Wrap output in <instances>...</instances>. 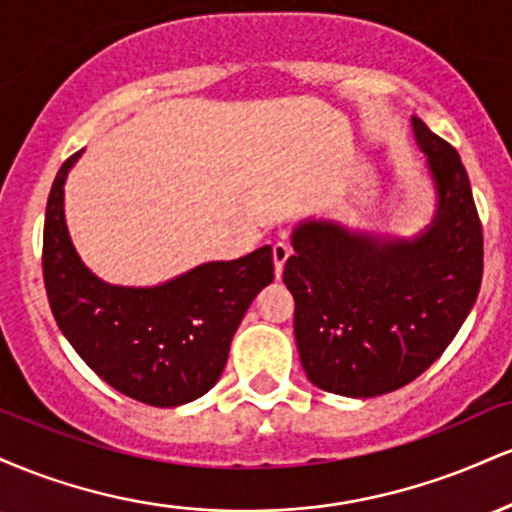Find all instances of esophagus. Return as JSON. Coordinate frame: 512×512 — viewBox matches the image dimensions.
Returning a JSON list of instances; mask_svg holds the SVG:
<instances>
[{
    "instance_id": "obj_1",
    "label": "esophagus",
    "mask_w": 512,
    "mask_h": 512,
    "mask_svg": "<svg viewBox=\"0 0 512 512\" xmlns=\"http://www.w3.org/2000/svg\"><path fill=\"white\" fill-rule=\"evenodd\" d=\"M272 255H274V269H276V276L281 274V269H284L286 260L291 257V245L289 243H274L272 245Z\"/></svg>"
}]
</instances>
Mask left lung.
<instances>
[{"label":"left lung","mask_w":512,"mask_h":512,"mask_svg":"<svg viewBox=\"0 0 512 512\" xmlns=\"http://www.w3.org/2000/svg\"><path fill=\"white\" fill-rule=\"evenodd\" d=\"M438 187L416 240H380L332 223L293 233L284 284L296 298L298 356L310 383L344 397L409 385L448 349L477 301L484 233L460 154L414 117Z\"/></svg>","instance_id":"obj_1"}]
</instances>
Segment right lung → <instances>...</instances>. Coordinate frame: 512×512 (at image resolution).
Segmentation results:
<instances>
[{
  "label": "right lung",
  "instance_id": "right-lung-1",
  "mask_svg": "<svg viewBox=\"0 0 512 512\" xmlns=\"http://www.w3.org/2000/svg\"><path fill=\"white\" fill-rule=\"evenodd\" d=\"M79 154L57 170L45 209L43 279L57 327L122 395L151 407L192 402L219 383L245 310L272 284V248L202 264L156 289L103 284L81 264L64 226V180Z\"/></svg>",
  "mask_w": 512,
  "mask_h": 512
}]
</instances>
